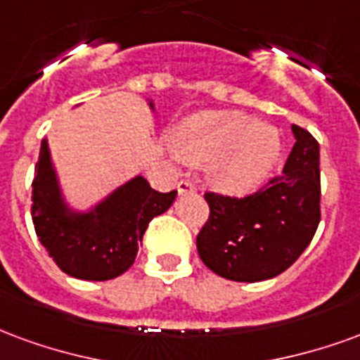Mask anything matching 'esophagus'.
Masks as SVG:
<instances>
[{
    "label": "esophagus",
    "mask_w": 360,
    "mask_h": 360,
    "mask_svg": "<svg viewBox=\"0 0 360 360\" xmlns=\"http://www.w3.org/2000/svg\"><path fill=\"white\" fill-rule=\"evenodd\" d=\"M176 188L180 193H186V191L195 190V186H193V182H190V180H180V182L176 184Z\"/></svg>",
    "instance_id": "obj_1"
}]
</instances>
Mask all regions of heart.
I'll return each instance as SVG.
<instances>
[{
	"label": "heart",
	"instance_id": "obj_1",
	"mask_svg": "<svg viewBox=\"0 0 360 360\" xmlns=\"http://www.w3.org/2000/svg\"><path fill=\"white\" fill-rule=\"evenodd\" d=\"M176 149L186 161H212V188L222 195L243 198L269 176L280 155L274 128L255 124L251 117L234 111L195 115L176 132Z\"/></svg>",
	"mask_w": 360,
	"mask_h": 360
}]
</instances>
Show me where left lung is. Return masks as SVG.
Returning <instances> with one entry per match:
<instances>
[{"label": "left lung", "instance_id": "8db88e82", "mask_svg": "<svg viewBox=\"0 0 360 360\" xmlns=\"http://www.w3.org/2000/svg\"><path fill=\"white\" fill-rule=\"evenodd\" d=\"M295 143L280 176L248 198L205 193L209 220L198 234L205 266L234 282L282 274L313 240L320 222L319 141L291 126Z\"/></svg>", "mask_w": 360, "mask_h": 360}]
</instances>
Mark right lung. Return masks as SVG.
Listing matches in <instances>:
<instances>
[{"mask_svg":"<svg viewBox=\"0 0 360 360\" xmlns=\"http://www.w3.org/2000/svg\"><path fill=\"white\" fill-rule=\"evenodd\" d=\"M149 107L155 111L153 101ZM176 191H155L134 176L88 211H75L63 198L47 140L32 180V222L55 264L72 278L103 282L120 276L138 255V245L153 217L169 211Z\"/></svg>","mask_w":360,"mask_h":360,"instance_id":"obj_1","label":"right lung"}]
</instances>
